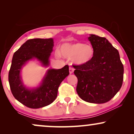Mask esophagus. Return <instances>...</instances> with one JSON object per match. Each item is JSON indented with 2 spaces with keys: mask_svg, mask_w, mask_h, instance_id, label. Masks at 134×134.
<instances>
[{
  "mask_svg": "<svg viewBox=\"0 0 134 134\" xmlns=\"http://www.w3.org/2000/svg\"><path fill=\"white\" fill-rule=\"evenodd\" d=\"M69 73H70V74H72V73H73V72H74V69L72 67H69Z\"/></svg>",
  "mask_w": 134,
  "mask_h": 134,
  "instance_id": "esophagus-1",
  "label": "esophagus"
}]
</instances>
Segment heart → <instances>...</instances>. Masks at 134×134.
I'll use <instances>...</instances> for the list:
<instances>
[{"instance_id":"b5f03b06","label":"heart","mask_w":134,"mask_h":134,"mask_svg":"<svg viewBox=\"0 0 134 134\" xmlns=\"http://www.w3.org/2000/svg\"><path fill=\"white\" fill-rule=\"evenodd\" d=\"M60 54L63 57L71 59L77 65H85L90 63L94 57V49L90 44L81 43H65L62 45Z\"/></svg>"}]
</instances>
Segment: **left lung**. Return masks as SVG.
I'll return each mask as SVG.
<instances>
[{
  "label": "left lung",
  "mask_w": 134,
  "mask_h": 134,
  "mask_svg": "<svg viewBox=\"0 0 134 134\" xmlns=\"http://www.w3.org/2000/svg\"><path fill=\"white\" fill-rule=\"evenodd\" d=\"M94 57L87 65L74 66L77 93L82 100L94 104L109 101L123 81L124 67L118 50L105 38L90 35Z\"/></svg>",
  "instance_id": "obj_1"
}]
</instances>
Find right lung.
<instances>
[{"instance_id":"1","label":"right lung","mask_w":134,"mask_h":134,"mask_svg":"<svg viewBox=\"0 0 134 134\" xmlns=\"http://www.w3.org/2000/svg\"><path fill=\"white\" fill-rule=\"evenodd\" d=\"M54 43L53 38L29 40L13 56L8 74L10 89L14 98L27 107L39 109L52 103L57 96L60 83L69 74L68 65H65L62 69H48L37 87L29 88L24 84L21 76L23 68L32 60L48 67Z\"/></svg>"}]
</instances>
